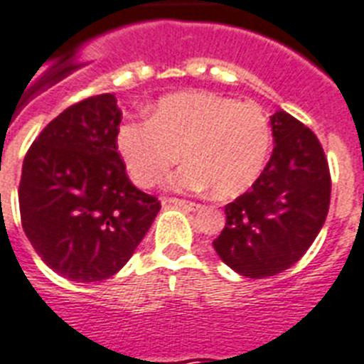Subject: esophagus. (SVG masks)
<instances>
[{
    "mask_svg": "<svg viewBox=\"0 0 364 364\" xmlns=\"http://www.w3.org/2000/svg\"><path fill=\"white\" fill-rule=\"evenodd\" d=\"M167 203L175 204V206H178V208L189 210V212H195V210L200 208V204L191 203V200H184V199H169V200H167Z\"/></svg>",
    "mask_w": 364,
    "mask_h": 364,
    "instance_id": "obj_1",
    "label": "esophagus"
}]
</instances>
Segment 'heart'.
Returning <instances> with one entry per match:
<instances>
[{"instance_id":"b5f03b06","label":"heart","mask_w":364,"mask_h":364,"mask_svg":"<svg viewBox=\"0 0 364 364\" xmlns=\"http://www.w3.org/2000/svg\"><path fill=\"white\" fill-rule=\"evenodd\" d=\"M117 149L139 188H152L178 161L167 186L176 191L212 189L219 199L242 195L260 178L272 150V128L251 102L204 91L164 96L149 121H130L117 132Z\"/></svg>"}]
</instances>
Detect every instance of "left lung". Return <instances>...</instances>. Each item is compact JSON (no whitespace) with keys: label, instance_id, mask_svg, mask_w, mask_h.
Wrapping results in <instances>:
<instances>
[{"label":"left lung","instance_id":"1","mask_svg":"<svg viewBox=\"0 0 364 364\" xmlns=\"http://www.w3.org/2000/svg\"><path fill=\"white\" fill-rule=\"evenodd\" d=\"M266 169L249 191L225 206L227 223L214 249L229 268L251 279L277 275L307 253L326 223L331 175L320 141L277 111Z\"/></svg>","mask_w":364,"mask_h":364}]
</instances>
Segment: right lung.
Returning a JSON list of instances; mask_svg holds the SVG:
<instances>
[{
	"label": "right lung",
	"mask_w": 364,
	"mask_h": 364,
	"mask_svg": "<svg viewBox=\"0 0 364 364\" xmlns=\"http://www.w3.org/2000/svg\"><path fill=\"white\" fill-rule=\"evenodd\" d=\"M122 111L113 95L77 102L41 132L22 165V227L48 268L77 283L115 275L160 212L117 152Z\"/></svg>",
	"instance_id": "right-lung-1"
}]
</instances>
